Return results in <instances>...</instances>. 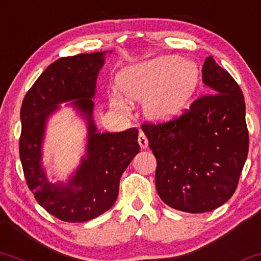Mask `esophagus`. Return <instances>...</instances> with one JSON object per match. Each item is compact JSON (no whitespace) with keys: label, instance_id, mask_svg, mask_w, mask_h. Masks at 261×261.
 <instances>
[{"label":"esophagus","instance_id":"34e87169","mask_svg":"<svg viewBox=\"0 0 261 261\" xmlns=\"http://www.w3.org/2000/svg\"><path fill=\"white\" fill-rule=\"evenodd\" d=\"M138 143H140L141 148H143V149H146L148 147V138L146 137V135L142 133V131L140 133V135H138Z\"/></svg>","mask_w":261,"mask_h":261}]
</instances>
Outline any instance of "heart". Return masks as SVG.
Returning a JSON list of instances; mask_svg holds the SVG:
<instances>
[{"mask_svg":"<svg viewBox=\"0 0 261 261\" xmlns=\"http://www.w3.org/2000/svg\"><path fill=\"white\" fill-rule=\"evenodd\" d=\"M199 82V66L174 55L128 66L117 79L120 94L127 101H144V113L154 120H169L179 114L195 95ZM112 105L125 110L118 95L112 97Z\"/></svg>","mask_w":261,"mask_h":261,"instance_id":"b5f03b06","label":"heart"}]
</instances>
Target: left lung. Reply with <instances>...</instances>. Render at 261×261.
<instances>
[{
  "instance_id": "8db88e82",
  "label": "left lung",
  "mask_w": 261,
  "mask_h": 261,
  "mask_svg": "<svg viewBox=\"0 0 261 261\" xmlns=\"http://www.w3.org/2000/svg\"><path fill=\"white\" fill-rule=\"evenodd\" d=\"M202 82L212 94L179 118L142 125L156 159L160 199L188 213L210 212L233 195L249 146L245 98L235 79L208 57Z\"/></svg>"
}]
</instances>
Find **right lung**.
<instances>
[{"label":"right lung","instance_id":"obj_1","mask_svg":"<svg viewBox=\"0 0 261 261\" xmlns=\"http://www.w3.org/2000/svg\"><path fill=\"white\" fill-rule=\"evenodd\" d=\"M106 53L79 54L53 62L21 105L19 154L26 183L43 208L64 222H88L110 210L119 193L121 174L140 153L136 127L101 134L95 125L91 98ZM64 101H69L68 106L87 121V146L81 164L68 182L53 184L41 165V147L47 119Z\"/></svg>","mask_w":261,"mask_h":261}]
</instances>
